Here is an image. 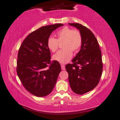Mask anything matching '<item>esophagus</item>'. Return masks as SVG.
Wrapping results in <instances>:
<instances>
[{
    "label": "esophagus",
    "mask_w": 120,
    "mask_h": 120,
    "mask_svg": "<svg viewBox=\"0 0 120 120\" xmlns=\"http://www.w3.org/2000/svg\"><path fill=\"white\" fill-rule=\"evenodd\" d=\"M61 68H62V70H65V66L63 64H61Z\"/></svg>",
    "instance_id": "esophagus-1"
}]
</instances>
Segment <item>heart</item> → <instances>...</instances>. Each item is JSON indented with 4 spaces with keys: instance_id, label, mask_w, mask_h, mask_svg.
<instances>
[{
    "instance_id": "b5f03b06",
    "label": "heart",
    "mask_w": 120,
    "mask_h": 120,
    "mask_svg": "<svg viewBox=\"0 0 120 120\" xmlns=\"http://www.w3.org/2000/svg\"><path fill=\"white\" fill-rule=\"evenodd\" d=\"M57 38L49 37L47 41V46L52 52H55L59 47V42H63L62 48L53 55L52 59L61 63H67L71 59L73 52H77L82 44V38L79 30L64 27L57 32Z\"/></svg>"
}]
</instances>
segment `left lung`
Listing matches in <instances>:
<instances>
[{
  "mask_svg": "<svg viewBox=\"0 0 120 120\" xmlns=\"http://www.w3.org/2000/svg\"><path fill=\"white\" fill-rule=\"evenodd\" d=\"M76 27L81 34V49L72 64L65 66L68 81L75 93L83 94L93 90L101 78L103 64L98 42L90 30L79 23H68Z\"/></svg>",
  "mask_w": 120,
  "mask_h": 120,
  "instance_id": "left-lung-1",
  "label": "left lung"
}]
</instances>
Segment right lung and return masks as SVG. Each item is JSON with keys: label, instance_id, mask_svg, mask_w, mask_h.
<instances>
[{"label": "right lung", "instance_id": "1", "mask_svg": "<svg viewBox=\"0 0 120 120\" xmlns=\"http://www.w3.org/2000/svg\"><path fill=\"white\" fill-rule=\"evenodd\" d=\"M63 26L58 23L40 27L27 36L19 49L18 76L24 88L36 97H45L51 93L61 71L58 61L51 62L47 41L54 30Z\"/></svg>", "mask_w": 120, "mask_h": 120}]
</instances>
